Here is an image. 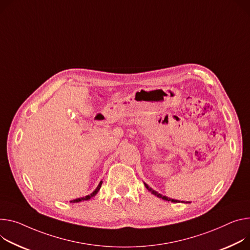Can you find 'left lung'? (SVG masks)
<instances>
[{"instance_id":"obj_1","label":"left lung","mask_w":250,"mask_h":250,"mask_svg":"<svg viewBox=\"0 0 250 250\" xmlns=\"http://www.w3.org/2000/svg\"><path fill=\"white\" fill-rule=\"evenodd\" d=\"M145 186H146V188L149 190V191H151V193L152 194H154V195H156L157 197H161V198H163V199H165V200H167V201H171V202H180V201H178V200H176V199H171V198H168V197H167V196H164V195H162L161 193H157L156 191H154V190H152L150 188H148V186L147 185H146L145 184Z\"/></svg>"}]
</instances>
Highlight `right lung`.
<instances>
[{
  "instance_id": "obj_1",
  "label": "right lung",
  "mask_w": 250,
  "mask_h": 250,
  "mask_svg": "<svg viewBox=\"0 0 250 250\" xmlns=\"http://www.w3.org/2000/svg\"><path fill=\"white\" fill-rule=\"evenodd\" d=\"M102 184H103V181H101L100 185L98 186V188L95 189V191H94L93 193H90V194H88V195H86V196H84V197H81V198L74 199V200H72L71 202H80V201H82V200H87V199H89V198H92L93 196H95V195L98 193V191L100 190V188H101V187H102Z\"/></svg>"
}]
</instances>
